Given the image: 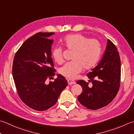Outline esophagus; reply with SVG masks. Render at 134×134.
<instances>
[{
    "mask_svg": "<svg viewBox=\"0 0 134 134\" xmlns=\"http://www.w3.org/2000/svg\"><path fill=\"white\" fill-rule=\"evenodd\" d=\"M67 82H68V84H69V85L75 84V81L74 80H68Z\"/></svg>",
    "mask_w": 134,
    "mask_h": 134,
    "instance_id": "obj_1",
    "label": "esophagus"
}]
</instances>
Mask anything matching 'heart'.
Wrapping results in <instances>:
<instances>
[{"mask_svg":"<svg viewBox=\"0 0 134 134\" xmlns=\"http://www.w3.org/2000/svg\"><path fill=\"white\" fill-rule=\"evenodd\" d=\"M63 43L67 49L74 51L72 62L60 67L59 72L64 77L74 79L82 69L90 70L98 63L102 53V45L98 40L90 39L79 34L67 35L63 39ZM52 57L58 64L63 61V51L56 47L52 51Z\"/></svg>","mask_w":134,"mask_h":134,"instance_id":"heart-1","label":"heart"}]
</instances>
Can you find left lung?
<instances>
[{"label": "left lung", "instance_id": "left-lung-1", "mask_svg": "<svg viewBox=\"0 0 134 134\" xmlns=\"http://www.w3.org/2000/svg\"><path fill=\"white\" fill-rule=\"evenodd\" d=\"M121 62L116 46L109 39L102 58L98 64L87 74L89 82L79 80L83 91L78 100L82 105L91 110L107 106L117 95L120 86Z\"/></svg>", "mask_w": 134, "mask_h": 134}]
</instances>
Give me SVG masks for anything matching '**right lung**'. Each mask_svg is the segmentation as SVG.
<instances>
[{"label":"right lung","mask_w":134,"mask_h":134,"mask_svg":"<svg viewBox=\"0 0 134 134\" xmlns=\"http://www.w3.org/2000/svg\"><path fill=\"white\" fill-rule=\"evenodd\" d=\"M53 32H39L26 40L15 54L13 76L17 93L24 103L30 108L43 111L56 103L67 81L61 74L49 83L55 70L52 58Z\"/></svg>","instance_id":"1"}]
</instances>
